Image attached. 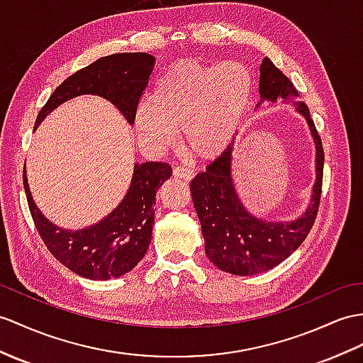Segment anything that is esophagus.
Instances as JSON below:
<instances>
[{"instance_id":"esophagus-1","label":"esophagus","mask_w":363,"mask_h":363,"mask_svg":"<svg viewBox=\"0 0 363 363\" xmlns=\"http://www.w3.org/2000/svg\"><path fill=\"white\" fill-rule=\"evenodd\" d=\"M172 175L177 177V179H183V180H192L194 177V171L189 169V167H183V166H177L174 167Z\"/></svg>"}]
</instances>
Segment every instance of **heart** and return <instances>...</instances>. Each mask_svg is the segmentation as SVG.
I'll use <instances>...</instances> for the list:
<instances>
[{"mask_svg": "<svg viewBox=\"0 0 363 363\" xmlns=\"http://www.w3.org/2000/svg\"><path fill=\"white\" fill-rule=\"evenodd\" d=\"M254 77L237 61L174 65L137 106L134 123L146 143L169 146L182 129L183 146L197 158H216L231 143L250 111Z\"/></svg>", "mask_w": 363, "mask_h": 363, "instance_id": "obj_1", "label": "heart"}]
</instances>
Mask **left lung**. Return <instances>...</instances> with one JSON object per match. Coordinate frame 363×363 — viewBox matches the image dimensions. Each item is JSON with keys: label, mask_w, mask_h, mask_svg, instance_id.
<instances>
[{"label": "left lung", "mask_w": 363, "mask_h": 363, "mask_svg": "<svg viewBox=\"0 0 363 363\" xmlns=\"http://www.w3.org/2000/svg\"><path fill=\"white\" fill-rule=\"evenodd\" d=\"M259 92L260 103H294L297 112L305 117L315 143V183L311 203L297 220L267 222L250 214L237 196L231 175L234 141L205 172L194 177L191 194L205 237V252L217 268L234 276H252L288 259L311 231L320 205L325 155L308 106L298 101L294 84L269 58L262 61Z\"/></svg>", "instance_id": "8db88e82"}]
</instances>
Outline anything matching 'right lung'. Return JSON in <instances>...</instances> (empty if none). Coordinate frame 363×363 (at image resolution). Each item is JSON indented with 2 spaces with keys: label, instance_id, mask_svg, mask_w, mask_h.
Instances as JSON below:
<instances>
[{
  "label": "right lung",
  "instance_id": "right-lung-1",
  "mask_svg": "<svg viewBox=\"0 0 363 363\" xmlns=\"http://www.w3.org/2000/svg\"><path fill=\"white\" fill-rule=\"evenodd\" d=\"M155 58L145 52L112 54L99 58L66 78L38 112L35 128L55 108L78 95H99L109 100L129 125H134L140 96L146 89ZM172 175L167 163L146 162L134 166L125 199L101 222L70 231L44 217L30 196L26 169V197L46 248L75 274L91 280H109L134 269L151 243L157 189Z\"/></svg>",
  "mask_w": 363,
  "mask_h": 363
}]
</instances>
